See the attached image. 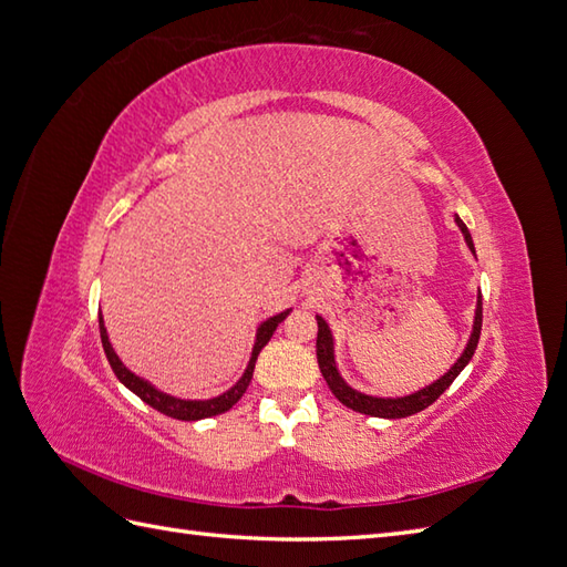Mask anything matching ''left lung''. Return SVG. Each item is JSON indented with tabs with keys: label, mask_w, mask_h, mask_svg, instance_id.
<instances>
[{
	"label": "left lung",
	"mask_w": 567,
	"mask_h": 567,
	"mask_svg": "<svg viewBox=\"0 0 567 567\" xmlns=\"http://www.w3.org/2000/svg\"><path fill=\"white\" fill-rule=\"evenodd\" d=\"M456 224H458V229H462L468 248H471L473 254H476V248H473V241H471V234L466 229V224L458 219V217H456ZM316 323H319V336H316V360H319V370H321V374L326 379L328 389L333 391V396L343 405L352 408V411L364 413V415H372V417H408V415H413V413L425 411L427 405H432L434 401H437L442 393L452 386V381L458 377V372H462L464 367L471 362L473 352H476V348H478V338H481L483 301L478 297L476 321H473V333L468 338V346H466L462 358L454 362V367H452L450 372L434 381V384L420 389V391L411 393V396H403V399H374V396H364V393L350 389L346 381H343V377H340L338 370H336L331 328H328V323L321 319V316H316Z\"/></svg>",
	"instance_id": "obj_1"
}]
</instances>
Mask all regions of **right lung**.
Wrapping results in <instances>:
<instances>
[{
    "label": "right lung",
    "instance_id": "obj_1",
    "mask_svg": "<svg viewBox=\"0 0 567 567\" xmlns=\"http://www.w3.org/2000/svg\"><path fill=\"white\" fill-rule=\"evenodd\" d=\"M289 311H292V309H287V311H282V313H278V316H272V319L260 323L258 333H256V346H254V352H251V362H248L244 377H241L239 381H236V384H234L227 393H221V396L209 399V401H183V399L168 396V393H164V391H159V389H154L152 384H147V381L130 372L127 367H125L121 360H117L115 350L111 348L109 333H105V326H103L101 316H99V331H101L103 352H105V358H109V362H111V370L115 372V377L121 379L130 391L137 393V396H140L144 403H147V405H152L154 411H159V413H164V415H168V417H176V420H203V417H213V415H219V413H224V411H229V408L244 396L248 384H251V377H254V367H256V360H258V352L268 346V340L272 338L275 328H278V326L287 319Z\"/></svg>",
    "mask_w": 567,
    "mask_h": 567
}]
</instances>
